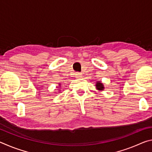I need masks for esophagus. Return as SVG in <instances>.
Instances as JSON below:
<instances>
[{"instance_id":"34e87169","label":"esophagus","mask_w":152,"mask_h":152,"mask_svg":"<svg viewBox=\"0 0 152 152\" xmlns=\"http://www.w3.org/2000/svg\"><path fill=\"white\" fill-rule=\"evenodd\" d=\"M76 78H80V77H81V76H81V73L76 72Z\"/></svg>"}]
</instances>
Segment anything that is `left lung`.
Returning <instances> with one entry per match:
<instances>
[{
  "instance_id": "obj_1",
  "label": "left lung",
  "mask_w": 152,
  "mask_h": 152,
  "mask_svg": "<svg viewBox=\"0 0 152 152\" xmlns=\"http://www.w3.org/2000/svg\"><path fill=\"white\" fill-rule=\"evenodd\" d=\"M96 88L98 90H99V91H102V90L104 89L103 85H102V84L101 83V82H96Z\"/></svg>"
}]
</instances>
